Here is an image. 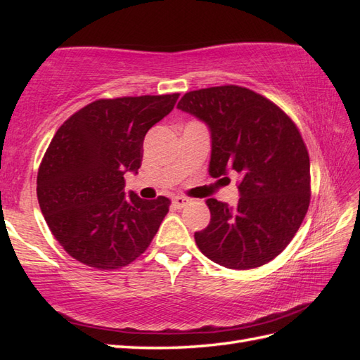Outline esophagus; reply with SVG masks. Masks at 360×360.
Wrapping results in <instances>:
<instances>
[{"label":"esophagus","mask_w":360,"mask_h":360,"mask_svg":"<svg viewBox=\"0 0 360 360\" xmlns=\"http://www.w3.org/2000/svg\"><path fill=\"white\" fill-rule=\"evenodd\" d=\"M188 202H190V200H188V198H186V196H174L173 198V205H174L176 209L186 207Z\"/></svg>","instance_id":"esophagus-1"}]
</instances>
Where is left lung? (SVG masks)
Returning <instances> with one entry per match:
<instances>
[{"label":"left lung","instance_id":"1","mask_svg":"<svg viewBox=\"0 0 360 360\" xmlns=\"http://www.w3.org/2000/svg\"><path fill=\"white\" fill-rule=\"evenodd\" d=\"M178 108L209 125V173H238L240 200L205 201L210 223L195 233L202 254L229 269H254L286 249L311 200L309 155L294 120L269 98L236 85L184 94Z\"/></svg>","mask_w":360,"mask_h":360}]
</instances>
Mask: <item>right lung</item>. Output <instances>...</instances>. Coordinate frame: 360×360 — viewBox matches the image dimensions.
<instances>
[{"instance_id": "1", "label": "right lung", "mask_w": 360, "mask_h": 360, "mask_svg": "<svg viewBox=\"0 0 360 360\" xmlns=\"http://www.w3.org/2000/svg\"><path fill=\"white\" fill-rule=\"evenodd\" d=\"M179 94L98 98L63 122L37 176V196L52 235L77 262L120 269L141 257L170 200L125 198L127 172L137 173L143 137Z\"/></svg>"}]
</instances>
